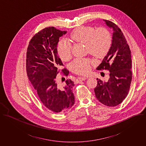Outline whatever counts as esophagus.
Wrapping results in <instances>:
<instances>
[{"instance_id": "obj_1", "label": "esophagus", "mask_w": 146, "mask_h": 146, "mask_svg": "<svg viewBox=\"0 0 146 146\" xmlns=\"http://www.w3.org/2000/svg\"><path fill=\"white\" fill-rule=\"evenodd\" d=\"M88 78L87 77H78L77 78V80H76V82H77V83H78V82H80V81H84V80H85L86 79H87Z\"/></svg>"}]
</instances>
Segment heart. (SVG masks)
Returning a JSON list of instances; mask_svg holds the SVG:
<instances>
[{"label": "heart", "mask_w": 146, "mask_h": 146, "mask_svg": "<svg viewBox=\"0 0 146 146\" xmlns=\"http://www.w3.org/2000/svg\"><path fill=\"white\" fill-rule=\"evenodd\" d=\"M69 40L73 43L85 44L86 52L98 58L105 56L112 45L111 33L105 28L95 29L89 26L78 27L72 32ZM57 51L60 58L63 61L68 60L72 56V46L64 39L58 42ZM92 62L89 58H76L70 63V68L75 73L86 74Z\"/></svg>", "instance_id": "1"}]
</instances>
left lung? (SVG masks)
Listing matches in <instances>:
<instances>
[{"label":"left lung","instance_id":"obj_1","mask_svg":"<svg viewBox=\"0 0 146 146\" xmlns=\"http://www.w3.org/2000/svg\"><path fill=\"white\" fill-rule=\"evenodd\" d=\"M113 30L111 48L97 70H108L110 79L103 82L98 80L94 88L97 99L108 107H115L126 98L132 80L131 51L122 32L112 21L104 20Z\"/></svg>","mask_w":146,"mask_h":146}]
</instances>
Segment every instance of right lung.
I'll return each mask as SVG.
<instances>
[{"label":"right lung","mask_w":146,"mask_h":146,"mask_svg":"<svg viewBox=\"0 0 146 146\" xmlns=\"http://www.w3.org/2000/svg\"><path fill=\"white\" fill-rule=\"evenodd\" d=\"M66 32L54 27L46 28L31 38L27 52V72L31 85L43 104L58 113L66 112L74 104V82L67 80L62 88L56 82L59 68L63 66L57 45L59 38ZM61 71L63 75L68 76L66 69Z\"/></svg>","instance_id":"1"}]
</instances>
